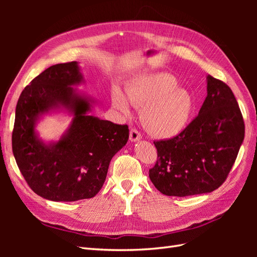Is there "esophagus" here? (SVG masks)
Segmentation results:
<instances>
[{"instance_id": "34e87169", "label": "esophagus", "mask_w": 257, "mask_h": 257, "mask_svg": "<svg viewBox=\"0 0 257 257\" xmlns=\"http://www.w3.org/2000/svg\"><path fill=\"white\" fill-rule=\"evenodd\" d=\"M142 138L141 132H138L136 128H131L130 131V141L131 142H137Z\"/></svg>"}]
</instances>
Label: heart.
Wrapping results in <instances>:
<instances>
[{"mask_svg":"<svg viewBox=\"0 0 257 257\" xmlns=\"http://www.w3.org/2000/svg\"><path fill=\"white\" fill-rule=\"evenodd\" d=\"M177 83L173 75L155 73L137 77L127 84L128 100L143 108V123L154 137L173 138L182 133L191 121L195 100L188 89ZM111 98L119 111L130 112L127 100L119 89L112 91Z\"/></svg>","mask_w":257,"mask_h":257,"instance_id":"obj_1","label":"heart"}]
</instances>
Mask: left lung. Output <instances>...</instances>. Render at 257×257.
I'll return each instance as SVG.
<instances>
[{
  "mask_svg": "<svg viewBox=\"0 0 257 257\" xmlns=\"http://www.w3.org/2000/svg\"><path fill=\"white\" fill-rule=\"evenodd\" d=\"M244 138V122L228 85L207 76V97L198 115L179 135L154 142L158 160L149 177L162 194L191 196L224 183Z\"/></svg>",
  "mask_w": 257,
  "mask_h": 257,
  "instance_id": "obj_1",
  "label": "left lung"
}]
</instances>
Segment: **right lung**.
<instances>
[{"instance_id":"1","label":"right lung","mask_w":257,"mask_h":257,"mask_svg":"<svg viewBox=\"0 0 257 257\" xmlns=\"http://www.w3.org/2000/svg\"><path fill=\"white\" fill-rule=\"evenodd\" d=\"M82 81L76 61L38 75L19 96L12 136L13 153L29 186L53 201L94 197L102 189L113 155L127 143L128 126L88 115L89 99L71 85ZM60 105L73 112L67 134L46 145L35 133L38 116Z\"/></svg>"}]
</instances>
